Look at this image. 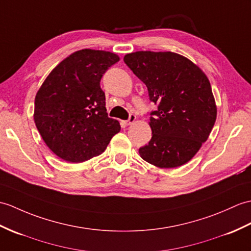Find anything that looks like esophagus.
<instances>
[{"instance_id":"34e87169","label":"esophagus","mask_w":251,"mask_h":251,"mask_svg":"<svg viewBox=\"0 0 251 251\" xmlns=\"http://www.w3.org/2000/svg\"><path fill=\"white\" fill-rule=\"evenodd\" d=\"M135 121H136V115H135V114H130V115H129V119H128V120L125 122V124H126V125H131V124L135 123Z\"/></svg>"}]
</instances>
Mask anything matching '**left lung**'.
<instances>
[{"label": "left lung", "mask_w": 251, "mask_h": 251, "mask_svg": "<svg viewBox=\"0 0 251 251\" xmlns=\"http://www.w3.org/2000/svg\"><path fill=\"white\" fill-rule=\"evenodd\" d=\"M124 62L157 104L150 113L152 139L139 149L140 156L164 169L188 162L207 140L217 116L206 75L187 57L170 51L132 52Z\"/></svg>", "instance_id": "left-lung-1"}]
</instances>
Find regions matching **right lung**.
Returning a JSON list of instances; mask_svg holds the SVG:
<instances>
[{"label":"right lung","instance_id":"obj_1","mask_svg":"<svg viewBox=\"0 0 251 251\" xmlns=\"http://www.w3.org/2000/svg\"><path fill=\"white\" fill-rule=\"evenodd\" d=\"M120 61L109 51L82 49L52 69L35 97L34 122L52 152L68 162L100 155L121 129L108 116L102 75Z\"/></svg>","mask_w":251,"mask_h":251}]
</instances>
